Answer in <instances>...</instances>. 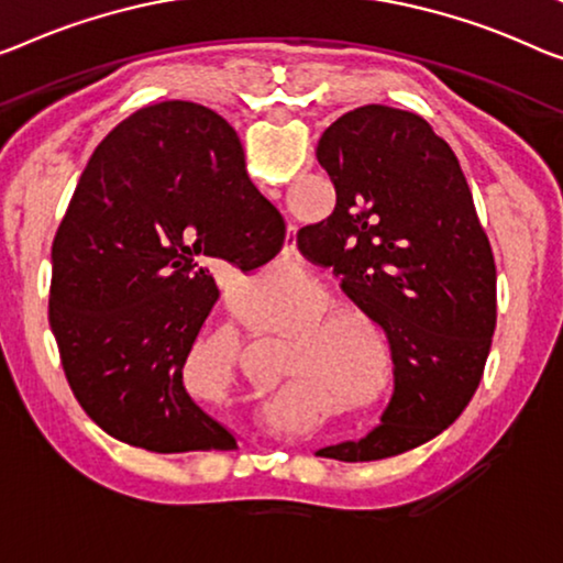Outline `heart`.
Segmentation results:
<instances>
[{
    "instance_id": "obj_1",
    "label": "heart",
    "mask_w": 563,
    "mask_h": 563,
    "mask_svg": "<svg viewBox=\"0 0 563 563\" xmlns=\"http://www.w3.org/2000/svg\"><path fill=\"white\" fill-rule=\"evenodd\" d=\"M331 296L321 283L285 292L280 298L260 300L257 308H245L247 318L267 331H289L283 343L280 374H296L285 384L280 399L325 382L339 391H349L376 405L384 389L366 384L374 354L368 349L366 316L362 310L329 303ZM197 354L212 362L222 384L238 376L242 341L234 329H217L197 341Z\"/></svg>"
}]
</instances>
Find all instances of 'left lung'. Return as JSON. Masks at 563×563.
I'll return each instance as SVG.
<instances>
[{
  "instance_id": "8db88e82",
  "label": "left lung",
  "mask_w": 563,
  "mask_h": 563,
  "mask_svg": "<svg viewBox=\"0 0 563 563\" xmlns=\"http://www.w3.org/2000/svg\"><path fill=\"white\" fill-rule=\"evenodd\" d=\"M316 156L335 207L298 245L333 265L394 364L382 422L316 455L366 463L432 440L473 399L496 331V260L457 156L422 115L354 108L323 131Z\"/></svg>"
}]
</instances>
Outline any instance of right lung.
<instances>
[{
  "mask_svg": "<svg viewBox=\"0 0 563 563\" xmlns=\"http://www.w3.org/2000/svg\"><path fill=\"white\" fill-rule=\"evenodd\" d=\"M280 220L238 133L205 106H146L100 141L57 228L49 288L67 384L100 430L151 452L238 448L189 397L184 364L217 300L209 267L267 263Z\"/></svg>",
  "mask_w": 563,
  "mask_h": 563,
  "instance_id": "1",
  "label": "right lung"
}]
</instances>
